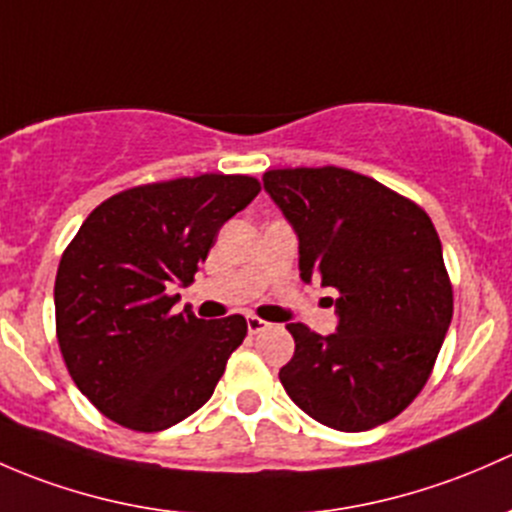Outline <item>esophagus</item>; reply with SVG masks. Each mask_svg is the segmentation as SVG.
Here are the masks:
<instances>
[{"label": "esophagus", "instance_id": "obj_1", "mask_svg": "<svg viewBox=\"0 0 512 512\" xmlns=\"http://www.w3.org/2000/svg\"><path fill=\"white\" fill-rule=\"evenodd\" d=\"M246 328H249L251 335H258L261 330L268 328V323H266V320L256 318V315H249V318H246Z\"/></svg>", "mask_w": 512, "mask_h": 512}]
</instances>
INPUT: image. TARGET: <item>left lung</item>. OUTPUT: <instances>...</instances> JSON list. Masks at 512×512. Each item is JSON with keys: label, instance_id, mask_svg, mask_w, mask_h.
Segmentation results:
<instances>
[{"label": "left lung", "instance_id": "obj_1", "mask_svg": "<svg viewBox=\"0 0 512 512\" xmlns=\"http://www.w3.org/2000/svg\"><path fill=\"white\" fill-rule=\"evenodd\" d=\"M263 189L298 236L305 283L335 288L337 330L288 323V397L320 424L367 431L414 402L434 370L453 291L429 214L342 167L268 170Z\"/></svg>", "mask_w": 512, "mask_h": 512}]
</instances>
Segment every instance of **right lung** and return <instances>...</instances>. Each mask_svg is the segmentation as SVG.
<instances>
[{"instance_id":"obj_1","label":"right lung","mask_w":512,"mask_h":512,"mask_svg":"<svg viewBox=\"0 0 512 512\" xmlns=\"http://www.w3.org/2000/svg\"><path fill=\"white\" fill-rule=\"evenodd\" d=\"M261 184L199 175L142 184L105 199L63 251L56 337L68 374L93 407L133 431H162L214 394L244 315L172 313V286L194 281L219 229Z\"/></svg>"}]
</instances>
